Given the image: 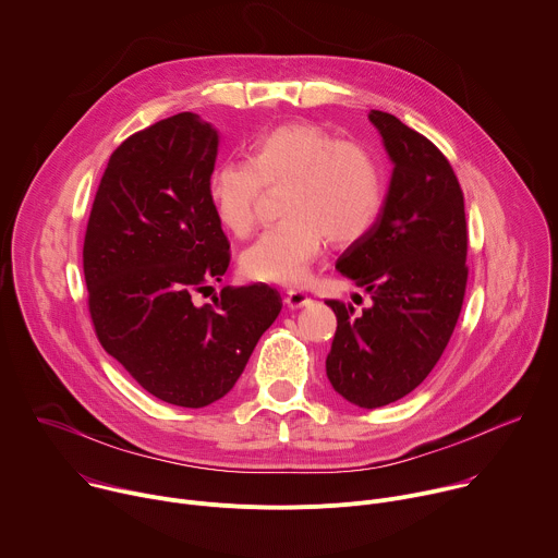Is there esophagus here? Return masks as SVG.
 Listing matches in <instances>:
<instances>
[{
  "label": "esophagus",
  "mask_w": 558,
  "mask_h": 558,
  "mask_svg": "<svg viewBox=\"0 0 558 558\" xmlns=\"http://www.w3.org/2000/svg\"><path fill=\"white\" fill-rule=\"evenodd\" d=\"M287 306L289 308H302L306 304H311V298L304 293V291H298V289H289L287 291V298H284Z\"/></svg>",
  "instance_id": "esophagus-1"
}]
</instances>
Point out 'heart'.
I'll use <instances>...</instances> for the list:
<instances>
[{
  "label": "heart",
  "instance_id": "1",
  "mask_svg": "<svg viewBox=\"0 0 558 558\" xmlns=\"http://www.w3.org/2000/svg\"><path fill=\"white\" fill-rule=\"evenodd\" d=\"M278 225L241 256L247 278L302 282L325 241L349 245L377 220L384 205L379 158L360 141H340L327 128L295 121L260 136L250 161H222L209 177L218 222L238 238L252 233L265 187H282Z\"/></svg>",
  "mask_w": 558,
  "mask_h": 558
}]
</instances>
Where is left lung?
<instances>
[{
  "label": "left lung",
  "instance_id": "obj_1",
  "mask_svg": "<svg viewBox=\"0 0 558 558\" xmlns=\"http://www.w3.org/2000/svg\"><path fill=\"white\" fill-rule=\"evenodd\" d=\"M395 163L373 227L336 269L366 289L362 313L327 300L338 329L327 355L331 386L360 409L415 390L439 362L459 320L468 282L463 192L448 158L400 119L371 110Z\"/></svg>",
  "mask_w": 558,
  "mask_h": 558
}]
</instances>
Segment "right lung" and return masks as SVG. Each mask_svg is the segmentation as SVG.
I'll use <instances>...</instances> for the list:
<instances>
[{"label": "right lung", "mask_w": 558, "mask_h": 558, "mask_svg": "<svg viewBox=\"0 0 558 558\" xmlns=\"http://www.w3.org/2000/svg\"><path fill=\"white\" fill-rule=\"evenodd\" d=\"M216 154L218 132L194 112L134 132L110 156L84 241L101 347L147 392L185 409L233 388L282 308L263 282L192 300L231 260L209 198Z\"/></svg>", "instance_id": "1"}]
</instances>
